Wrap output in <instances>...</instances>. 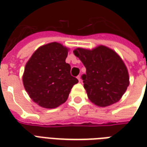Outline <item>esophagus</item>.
<instances>
[{
  "mask_svg": "<svg viewBox=\"0 0 147 147\" xmlns=\"http://www.w3.org/2000/svg\"><path fill=\"white\" fill-rule=\"evenodd\" d=\"M77 78H78V82H81V81H82V79H81V76H78V77H77Z\"/></svg>",
  "mask_w": 147,
  "mask_h": 147,
  "instance_id": "1",
  "label": "esophagus"
}]
</instances>
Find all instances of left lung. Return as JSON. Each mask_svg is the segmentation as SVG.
I'll return each instance as SVG.
<instances>
[{
	"label": "left lung",
	"instance_id": "left-lung-1",
	"mask_svg": "<svg viewBox=\"0 0 147 147\" xmlns=\"http://www.w3.org/2000/svg\"><path fill=\"white\" fill-rule=\"evenodd\" d=\"M74 53L86 68L82 79L88 99L99 107L121 100L130 84L127 68L121 56L103 45L92 49L76 48Z\"/></svg>",
	"mask_w": 147,
	"mask_h": 147
}]
</instances>
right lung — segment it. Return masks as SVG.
Here are the masks:
<instances>
[{"label": "right lung", "instance_id": "add662e5", "mask_svg": "<svg viewBox=\"0 0 147 147\" xmlns=\"http://www.w3.org/2000/svg\"><path fill=\"white\" fill-rule=\"evenodd\" d=\"M69 48L57 42L40 47L26 63L24 88L33 102L44 108H55L66 101L78 79L70 75L65 62Z\"/></svg>", "mask_w": 147, "mask_h": 147}]
</instances>
